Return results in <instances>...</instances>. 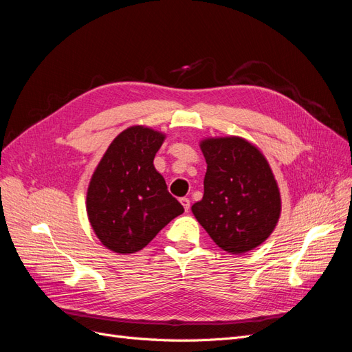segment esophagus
<instances>
[{"label":"esophagus","instance_id":"34e87169","mask_svg":"<svg viewBox=\"0 0 352 352\" xmlns=\"http://www.w3.org/2000/svg\"><path fill=\"white\" fill-rule=\"evenodd\" d=\"M180 204L184 206L185 211H189V208H190V201H189V198H180Z\"/></svg>","mask_w":352,"mask_h":352}]
</instances>
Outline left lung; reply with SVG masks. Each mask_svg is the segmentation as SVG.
I'll list each match as a JSON object with an SVG mask.
<instances>
[{
	"mask_svg": "<svg viewBox=\"0 0 352 352\" xmlns=\"http://www.w3.org/2000/svg\"><path fill=\"white\" fill-rule=\"evenodd\" d=\"M204 195L192 206L199 225L230 254L250 252L278 225L282 198L264 154L242 136L202 138Z\"/></svg>",
	"mask_w": 352,
	"mask_h": 352,
	"instance_id": "1",
	"label": "left lung"
}]
</instances>
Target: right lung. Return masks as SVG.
<instances>
[{"label": "right lung", "mask_w": 352, "mask_h": 352, "mask_svg": "<svg viewBox=\"0 0 352 352\" xmlns=\"http://www.w3.org/2000/svg\"><path fill=\"white\" fill-rule=\"evenodd\" d=\"M164 140L166 133L150 126L127 127L114 138L91 176L88 220L100 242L116 254L141 251L184 212L154 167Z\"/></svg>", "instance_id": "right-lung-1"}]
</instances>
